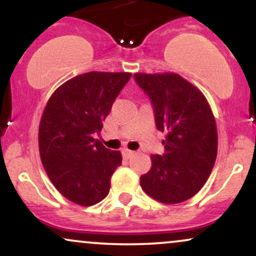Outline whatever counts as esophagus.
I'll use <instances>...</instances> for the list:
<instances>
[{
  "label": "esophagus",
  "instance_id": "1",
  "mask_svg": "<svg viewBox=\"0 0 256 256\" xmlns=\"http://www.w3.org/2000/svg\"><path fill=\"white\" fill-rule=\"evenodd\" d=\"M122 152H124V155L126 158H131V156H134V154H136V152H134V150H128V149H124Z\"/></svg>",
  "mask_w": 256,
  "mask_h": 256
}]
</instances>
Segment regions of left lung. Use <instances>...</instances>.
I'll list each match as a JSON object with an SVG mask.
<instances>
[{
  "label": "left lung",
  "instance_id": "1",
  "mask_svg": "<svg viewBox=\"0 0 256 256\" xmlns=\"http://www.w3.org/2000/svg\"><path fill=\"white\" fill-rule=\"evenodd\" d=\"M134 80L150 98L155 124L165 132L164 155H152V168L140 186L167 204L196 195L214 166L218 152L216 119L204 94L176 73H136Z\"/></svg>",
  "mask_w": 256,
  "mask_h": 256
}]
</instances>
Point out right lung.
I'll use <instances>...</instances> for the list:
<instances>
[{"label":"right lung","mask_w":256,"mask_h":256,"mask_svg":"<svg viewBox=\"0 0 256 256\" xmlns=\"http://www.w3.org/2000/svg\"><path fill=\"white\" fill-rule=\"evenodd\" d=\"M130 78L125 72L84 73L58 86L44 108L38 134L40 160L55 188L74 204H96L110 192L122 154L95 137Z\"/></svg>","instance_id":"1"}]
</instances>
